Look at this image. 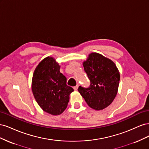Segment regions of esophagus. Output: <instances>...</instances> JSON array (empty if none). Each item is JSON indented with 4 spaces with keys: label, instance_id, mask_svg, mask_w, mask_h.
Here are the masks:
<instances>
[{
    "label": "esophagus",
    "instance_id": "1",
    "mask_svg": "<svg viewBox=\"0 0 149 149\" xmlns=\"http://www.w3.org/2000/svg\"><path fill=\"white\" fill-rule=\"evenodd\" d=\"M73 88H74L75 91H77L78 89V86H74Z\"/></svg>",
    "mask_w": 149,
    "mask_h": 149
}]
</instances>
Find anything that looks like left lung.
Segmentation results:
<instances>
[{
  "label": "left lung",
  "mask_w": 149,
  "mask_h": 149,
  "mask_svg": "<svg viewBox=\"0 0 149 149\" xmlns=\"http://www.w3.org/2000/svg\"><path fill=\"white\" fill-rule=\"evenodd\" d=\"M83 65L91 84L88 88L80 86L79 93L92 109H105L118 93L120 81L118 68L109 58L96 52L90 53Z\"/></svg>",
  "instance_id": "8db88e82"
}]
</instances>
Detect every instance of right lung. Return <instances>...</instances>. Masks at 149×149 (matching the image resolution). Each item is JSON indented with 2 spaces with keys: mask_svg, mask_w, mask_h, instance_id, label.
Here are the masks:
<instances>
[{
  "mask_svg": "<svg viewBox=\"0 0 149 149\" xmlns=\"http://www.w3.org/2000/svg\"><path fill=\"white\" fill-rule=\"evenodd\" d=\"M60 65L53 57L45 58L36 67L31 80L33 96L43 111L60 115L67 107L74 91L66 84V78L60 71Z\"/></svg>",
  "mask_w": 149,
  "mask_h": 149,
  "instance_id": "1",
  "label": "right lung"
}]
</instances>
